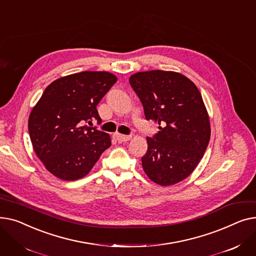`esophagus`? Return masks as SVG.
Returning <instances> with one entry per match:
<instances>
[{
	"instance_id": "34e87169",
	"label": "esophagus",
	"mask_w": 256,
	"mask_h": 256,
	"mask_svg": "<svg viewBox=\"0 0 256 256\" xmlns=\"http://www.w3.org/2000/svg\"><path fill=\"white\" fill-rule=\"evenodd\" d=\"M113 137L118 141V142H126L128 140L132 139L130 135H122V134H119V132H115Z\"/></svg>"
}]
</instances>
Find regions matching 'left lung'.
Segmentation results:
<instances>
[{"label": "left lung", "mask_w": 256, "mask_h": 256, "mask_svg": "<svg viewBox=\"0 0 256 256\" xmlns=\"http://www.w3.org/2000/svg\"><path fill=\"white\" fill-rule=\"evenodd\" d=\"M128 80L145 118L160 126L156 135L146 139L144 172L160 186L184 180L202 158L210 138V117L198 88L176 72H140Z\"/></svg>", "instance_id": "obj_1"}]
</instances>
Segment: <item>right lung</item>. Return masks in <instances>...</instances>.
I'll list each match as a JSON object with an SVG mask.
<instances>
[{
    "label": "right lung",
    "instance_id": "obj_1",
    "mask_svg": "<svg viewBox=\"0 0 256 256\" xmlns=\"http://www.w3.org/2000/svg\"><path fill=\"white\" fill-rule=\"evenodd\" d=\"M108 72H82L57 78L42 93L29 116L33 150L48 172L63 180L84 178L111 146L109 134L90 128L96 106L116 83Z\"/></svg>",
    "mask_w": 256,
    "mask_h": 256
}]
</instances>
